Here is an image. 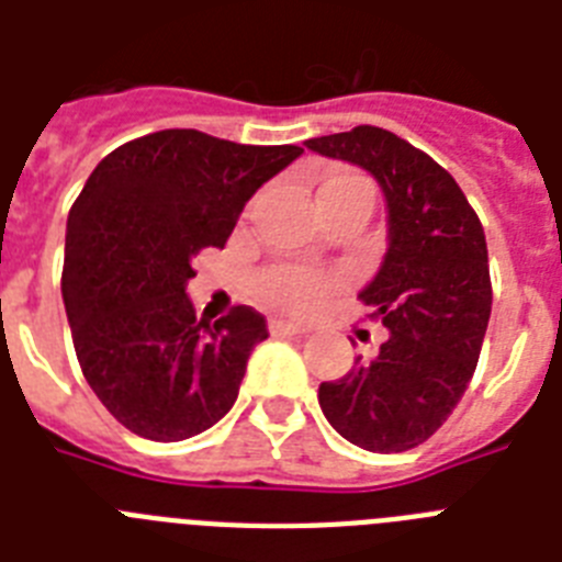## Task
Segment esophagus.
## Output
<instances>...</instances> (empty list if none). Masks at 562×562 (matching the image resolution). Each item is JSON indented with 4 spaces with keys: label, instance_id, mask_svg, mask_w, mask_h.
Listing matches in <instances>:
<instances>
[{
    "label": "esophagus",
    "instance_id": "34e87169",
    "mask_svg": "<svg viewBox=\"0 0 562 562\" xmlns=\"http://www.w3.org/2000/svg\"><path fill=\"white\" fill-rule=\"evenodd\" d=\"M268 329H271V335H306V326L291 324V321H280V317H271V321H268Z\"/></svg>",
    "mask_w": 562,
    "mask_h": 562
}]
</instances>
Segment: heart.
<instances>
[{
	"mask_svg": "<svg viewBox=\"0 0 562 562\" xmlns=\"http://www.w3.org/2000/svg\"><path fill=\"white\" fill-rule=\"evenodd\" d=\"M350 198H370L373 201V183L359 171H338L317 192V203L350 201ZM338 277L324 271H312V268H300V265H273L265 268L256 277L254 289L262 303H268L277 312H289V315H308L315 312L321 303L333 297L338 291Z\"/></svg>",
	"mask_w": 562,
	"mask_h": 562,
	"instance_id": "1",
	"label": "heart"
}]
</instances>
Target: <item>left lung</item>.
<instances>
[{
  "instance_id": "left-lung-1",
  "label": "left lung",
  "mask_w": 562,
  "mask_h": 562,
  "mask_svg": "<svg viewBox=\"0 0 562 562\" xmlns=\"http://www.w3.org/2000/svg\"><path fill=\"white\" fill-rule=\"evenodd\" d=\"M306 145L368 169L387 201V254L359 300L391 335L379 356L321 382L317 402L350 443L408 452L449 419L479 364L493 306L484 227L452 175L384 127Z\"/></svg>"
}]
</instances>
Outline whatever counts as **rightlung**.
Returning a JSON list of instances; mask_svg holds the SVG:
<instances>
[{"label": "right lung", "mask_w": 562, "mask_h": 562, "mask_svg": "<svg viewBox=\"0 0 562 562\" xmlns=\"http://www.w3.org/2000/svg\"><path fill=\"white\" fill-rule=\"evenodd\" d=\"M300 145L157 131L95 166L66 221L60 291L83 379L134 435L171 443L215 426L238 396L265 317H194L192 259L224 247L250 194Z\"/></svg>", "instance_id": "right-lung-1"}]
</instances>
